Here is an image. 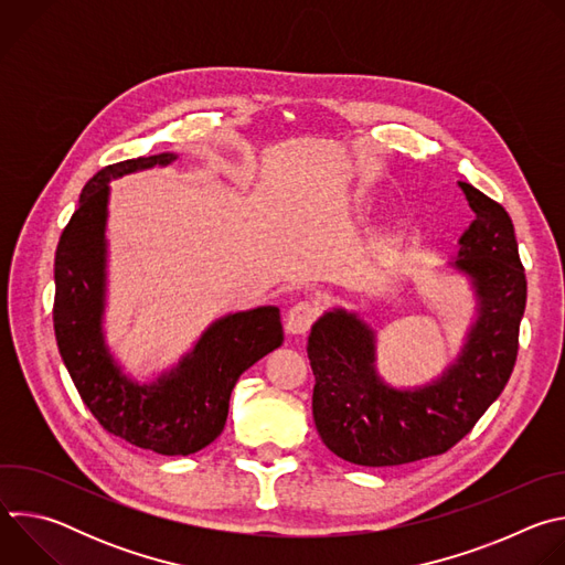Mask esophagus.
I'll return each mask as SVG.
<instances>
[{
	"mask_svg": "<svg viewBox=\"0 0 565 565\" xmlns=\"http://www.w3.org/2000/svg\"><path fill=\"white\" fill-rule=\"evenodd\" d=\"M319 317V303L315 301H297L286 317V331L292 335H303L306 331H310V327L315 324V319Z\"/></svg>",
	"mask_w": 565,
	"mask_h": 565,
	"instance_id": "esophagus-1",
	"label": "esophagus"
}]
</instances>
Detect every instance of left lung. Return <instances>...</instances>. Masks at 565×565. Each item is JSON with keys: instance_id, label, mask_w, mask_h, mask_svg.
I'll list each match as a JSON object with an SVG mask.
<instances>
[{"instance_id": "obj_1", "label": "left lung", "mask_w": 565, "mask_h": 565, "mask_svg": "<svg viewBox=\"0 0 565 565\" xmlns=\"http://www.w3.org/2000/svg\"><path fill=\"white\" fill-rule=\"evenodd\" d=\"M458 185L473 221L454 266L471 277L478 319L440 380L416 391L384 384L373 366V331L347 310L327 312L310 331L315 427L349 462L391 467L445 454L473 429L514 371L527 299L514 225L501 203L469 183Z\"/></svg>"}]
</instances>
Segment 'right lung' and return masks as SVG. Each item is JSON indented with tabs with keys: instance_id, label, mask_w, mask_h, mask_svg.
<instances>
[{
	"instance_id": "add662e5",
	"label": "right lung",
	"mask_w": 565,
	"mask_h": 565,
	"mask_svg": "<svg viewBox=\"0 0 565 565\" xmlns=\"http://www.w3.org/2000/svg\"><path fill=\"white\" fill-rule=\"evenodd\" d=\"M174 158L122 160L85 185L55 250L53 329L79 397L105 431L140 449L188 456L223 431L238 375L281 347L284 331L279 308L262 306L218 319L194 351L153 384H136L114 364L103 338L109 179L168 166Z\"/></svg>"
}]
</instances>
